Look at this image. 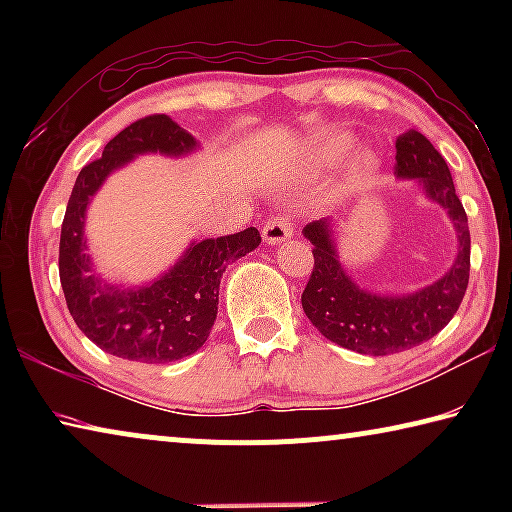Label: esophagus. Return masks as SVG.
<instances>
[{"instance_id": "esophagus-1", "label": "esophagus", "mask_w": 512, "mask_h": 512, "mask_svg": "<svg viewBox=\"0 0 512 512\" xmlns=\"http://www.w3.org/2000/svg\"><path fill=\"white\" fill-rule=\"evenodd\" d=\"M291 235H293V223L282 214L273 216V219L268 221L262 230V239L268 246H280L287 239H291Z\"/></svg>"}]
</instances>
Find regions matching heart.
<instances>
[{
    "label": "heart",
    "instance_id": "obj_1",
    "mask_svg": "<svg viewBox=\"0 0 512 512\" xmlns=\"http://www.w3.org/2000/svg\"><path fill=\"white\" fill-rule=\"evenodd\" d=\"M354 146V137L348 133H339V135H332L327 137V140L320 142L316 146V162L323 164V167H334V164H339L345 155L352 151ZM377 167V158L368 151H363L357 155V169L359 171H372Z\"/></svg>",
    "mask_w": 512,
    "mask_h": 512
}]
</instances>
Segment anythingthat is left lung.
Here are the masks:
<instances>
[{
    "instance_id": "8db88e82",
    "label": "left lung",
    "mask_w": 512,
    "mask_h": 512,
    "mask_svg": "<svg viewBox=\"0 0 512 512\" xmlns=\"http://www.w3.org/2000/svg\"><path fill=\"white\" fill-rule=\"evenodd\" d=\"M395 178L415 180L431 203L443 207L456 230V259L436 282L409 293L368 291L341 264L332 219L302 230L314 246V271L302 291V309L325 339L370 357L411 350L433 339L461 307L470 280V228L452 173L443 155L413 128L395 142Z\"/></svg>"
}]
</instances>
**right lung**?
Wrapping results in <instances>:
<instances>
[{"label": "right lung", "mask_w": 512, "mask_h": 512, "mask_svg": "<svg viewBox=\"0 0 512 512\" xmlns=\"http://www.w3.org/2000/svg\"><path fill=\"white\" fill-rule=\"evenodd\" d=\"M198 149L196 137L169 115L144 117L112 137L101 158L83 167L76 178L60 230V284L74 323L112 357L169 363L203 348L219 311L221 275L232 259L262 244L257 228L192 241L169 271L140 287L108 282L97 273L85 239V216L110 173L131 164L137 155L185 158Z\"/></svg>", "instance_id": "right-lung-1"}]
</instances>
